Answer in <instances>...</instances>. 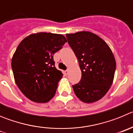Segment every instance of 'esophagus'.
Instances as JSON below:
<instances>
[{"mask_svg":"<svg viewBox=\"0 0 133 133\" xmlns=\"http://www.w3.org/2000/svg\"><path fill=\"white\" fill-rule=\"evenodd\" d=\"M68 72H69V71H68V70H65V71H64V74H65V75H67L68 74Z\"/></svg>","mask_w":133,"mask_h":133,"instance_id":"obj_1","label":"esophagus"}]
</instances>
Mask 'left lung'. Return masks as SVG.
Instances as JSON below:
<instances>
[{"label":"left lung","mask_w":133,"mask_h":133,"mask_svg":"<svg viewBox=\"0 0 133 133\" xmlns=\"http://www.w3.org/2000/svg\"><path fill=\"white\" fill-rule=\"evenodd\" d=\"M81 70V81L73 85L81 101L91 103L103 97L114 79L116 62L108 44L88 31L66 34Z\"/></svg>","instance_id":"8db88e82"}]
</instances>
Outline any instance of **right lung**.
Wrapping results in <instances>:
<instances>
[{
    "label": "right lung",
    "mask_w": 133,
    "mask_h": 133,
    "mask_svg": "<svg viewBox=\"0 0 133 133\" xmlns=\"http://www.w3.org/2000/svg\"><path fill=\"white\" fill-rule=\"evenodd\" d=\"M65 42L62 34L38 32L26 37L18 46L12 58L13 75L30 100L42 103L54 97L64 74L54 66L53 56Z\"/></svg>",
    "instance_id": "right-lung-1"
}]
</instances>
